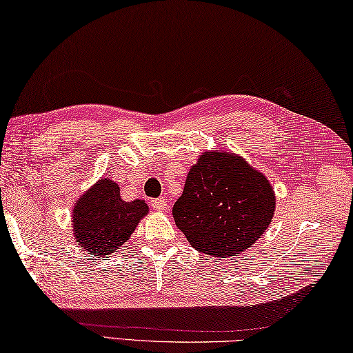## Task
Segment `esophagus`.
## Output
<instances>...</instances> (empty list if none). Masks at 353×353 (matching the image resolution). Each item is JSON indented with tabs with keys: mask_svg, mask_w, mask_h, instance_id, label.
Returning <instances> with one entry per match:
<instances>
[{
	"mask_svg": "<svg viewBox=\"0 0 353 353\" xmlns=\"http://www.w3.org/2000/svg\"><path fill=\"white\" fill-rule=\"evenodd\" d=\"M151 207L156 211H166V201L163 197L154 199V201H151Z\"/></svg>",
	"mask_w": 353,
	"mask_h": 353,
	"instance_id": "obj_1",
	"label": "esophagus"
}]
</instances>
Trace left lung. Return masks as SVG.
<instances>
[{"label": "left lung", "instance_id": "1", "mask_svg": "<svg viewBox=\"0 0 353 353\" xmlns=\"http://www.w3.org/2000/svg\"><path fill=\"white\" fill-rule=\"evenodd\" d=\"M276 196L268 179L234 152H202L172 207L176 225L197 252L238 256L273 219Z\"/></svg>", "mask_w": 353, "mask_h": 353}]
</instances>
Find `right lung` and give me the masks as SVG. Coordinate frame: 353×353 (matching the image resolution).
Here are the masks:
<instances>
[{"mask_svg": "<svg viewBox=\"0 0 353 353\" xmlns=\"http://www.w3.org/2000/svg\"><path fill=\"white\" fill-rule=\"evenodd\" d=\"M148 211L142 199L123 201L119 185L110 177H101L74 205L75 242L88 254L103 258L131 238Z\"/></svg>", "mask_w": 353, "mask_h": 353, "instance_id": "obj_1", "label": "right lung"}]
</instances>
